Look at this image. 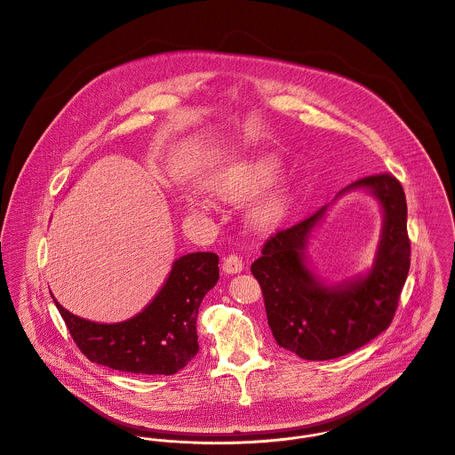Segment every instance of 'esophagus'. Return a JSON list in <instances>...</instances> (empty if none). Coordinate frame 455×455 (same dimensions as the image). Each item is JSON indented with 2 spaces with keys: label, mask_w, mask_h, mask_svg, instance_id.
<instances>
[{
  "label": "esophagus",
  "mask_w": 455,
  "mask_h": 455,
  "mask_svg": "<svg viewBox=\"0 0 455 455\" xmlns=\"http://www.w3.org/2000/svg\"><path fill=\"white\" fill-rule=\"evenodd\" d=\"M243 270V263L238 256H228L222 263V272L228 274V275H233V274H240Z\"/></svg>",
  "instance_id": "esophagus-1"
}]
</instances>
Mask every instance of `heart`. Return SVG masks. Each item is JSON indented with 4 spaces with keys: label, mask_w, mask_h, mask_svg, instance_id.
Wrapping results in <instances>:
<instances>
[{
    "label": "heart",
    "mask_w": 455,
    "mask_h": 455,
    "mask_svg": "<svg viewBox=\"0 0 455 455\" xmlns=\"http://www.w3.org/2000/svg\"><path fill=\"white\" fill-rule=\"evenodd\" d=\"M283 165L281 160L268 153H245L226 160L208 172L206 190L224 201H247L258 196L275 181ZM290 190L277 183L259 196L247 210V220L259 231L279 226L288 213Z\"/></svg>",
    "instance_id": "1"
}]
</instances>
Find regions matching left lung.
I'll use <instances>...</instances> for the list:
<instances>
[{
  "label": "left lung",
  "instance_id": "8db88e82",
  "mask_svg": "<svg viewBox=\"0 0 455 455\" xmlns=\"http://www.w3.org/2000/svg\"><path fill=\"white\" fill-rule=\"evenodd\" d=\"M349 191H367L379 201L384 215L380 242L367 271L330 282L315 274L306 249L329 206ZM406 220L401 183L392 174H374L347 185L330 204L293 228L277 231L251 267L277 344L305 360H331L387 330L410 272Z\"/></svg>",
  "mask_w": 455,
  "mask_h": 455
}]
</instances>
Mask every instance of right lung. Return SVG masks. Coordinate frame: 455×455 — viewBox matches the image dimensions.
I'll return each instance as SVG.
<instances>
[{
	"instance_id": "add662e5",
	"label": "right lung",
	"mask_w": 455,
	"mask_h": 455,
	"mask_svg": "<svg viewBox=\"0 0 455 455\" xmlns=\"http://www.w3.org/2000/svg\"><path fill=\"white\" fill-rule=\"evenodd\" d=\"M217 281V254H185L174 259L152 302L120 323L79 317L51 297L77 347L93 363L134 374L171 376L199 349L196 331L199 305Z\"/></svg>"
}]
</instances>
